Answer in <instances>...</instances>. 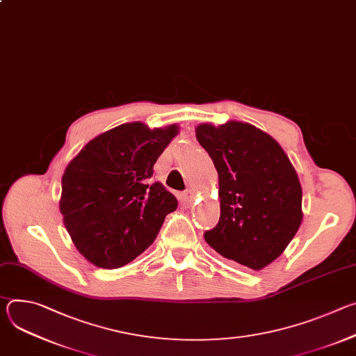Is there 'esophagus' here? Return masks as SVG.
I'll use <instances>...</instances> for the list:
<instances>
[{"instance_id": "esophagus-1", "label": "esophagus", "mask_w": 356, "mask_h": 356, "mask_svg": "<svg viewBox=\"0 0 356 356\" xmlns=\"http://www.w3.org/2000/svg\"><path fill=\"white\" fill-rule=\"evenodd\" d=\"M194 197H195V194H194L193 190L184 191V193H183V202H184V206H190L191 202L194 201Z\"/></svg>"}]
</instances>
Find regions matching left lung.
Segmentation results:
<instances>
[{
	"label": "left lung",
	"mask_w": 356,
	"mask_h": 356,
	"mask_svg": "<svg viewBox=\"0 0 356 356\" xmlns=\"http://www.w3.org/2000/svg\"><path fill=\"white\" fill-rule=\"evenodd\" d=\"M195 138L218 172L220 221L206 242L221 257L261 270L277 259L302 221L298 176L282 146L241 121L200 124Z\"/></svg>",
	"instance_id": "8db88e82"
}]
</instances>
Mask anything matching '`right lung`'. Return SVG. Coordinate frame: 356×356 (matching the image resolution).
Returning <instances> with one entry per match:
<instances>
[{"instance_id": "add662e5", "label": "right lung", "mask_w": 356, "mask_h": 356, "mask_svg": "<svg viewBox=\"0 0 356 356\" xmlns=\"http://www.w3.org/2000/svg\"><path fill=\"white\" fill-rule=\"evenodd\" d=\"M179 125H118L91 139L67 165L59 209L81 255L97 268H121L155 241L176 197L152 183L154 165Z\"/></svg>"}]
</instances>
